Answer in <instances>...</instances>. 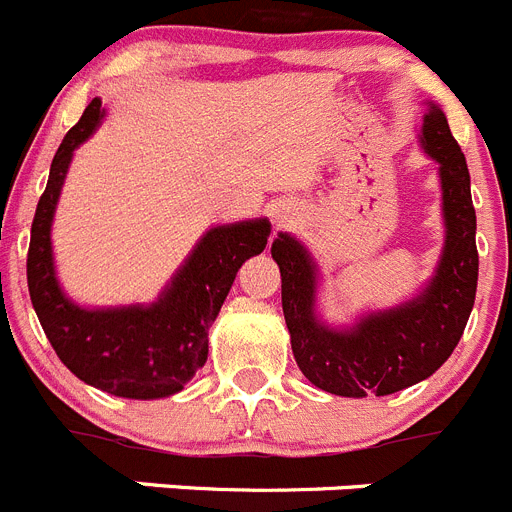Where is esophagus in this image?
<instances>
[{"mask_svg": "<svg viewBox=\"0 0 512 512\" xmlns=\"http://www.w3.org/2000/svg\"><path fill=\"white\" fill-rule=\"evenodd\" d=\"M295 202H279L277 207H274V223L277 225H287L292 217H295Z\"/></svg>", "mask_w": 512, "mask_h": 512, "instance_id": "34e87169", "label": "esophagus"}]
</instances>
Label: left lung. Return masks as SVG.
<instances>
[{
    "instance_id": "1",
    "label": "left lung",
    "mask_w": 512,
    "mask_h": 512,
    "mask_svg": "<svg viewBox=\"0 0 512 512\" xmlns=\"http://www.w3.org/2000/svg\"><path fill=\"white\" fill-rule=\"evenodd\" d=\"M420 146L438 164L443 248L413 300L333 328L318 315L320 271L302 241L279 233L271 259L282 274V310L297 366L315 387L341 397L392 395L431 377L459 343L477 295V215L467 158L438 104L425 102Z\"/></svg>"
}]
</instances>
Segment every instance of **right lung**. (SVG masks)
<instances>
[{"label":"right lung","instance_id":"right-lung-1","mask_svg":"<svg viewBox=\"0 0 512 512\" xmlns=\"http://www.w3.org/2000/svg\"><path fill=\"white\" fill-rule=\"evenodd\" d=\"M104 120L92 99L53 156L48 187L35 210L27 251V289L58 359L81 382L128 400L176 395L207 361V333L243 261L266 248V217L210 228L151 305L84 307L56 277L51 225L71 158Z\"/></svg>","mask_w":512,"mask_h":512}]
</instances>
